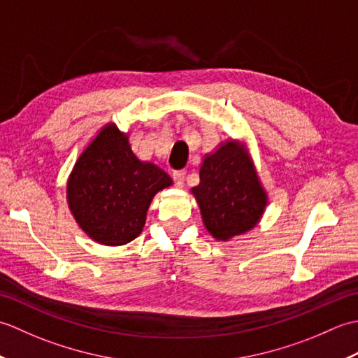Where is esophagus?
Here are the masks:
<instances>
[{
  "instance_id": "esophagus-1",
  "label": "esophagus",
  "mask_w": 358,
  "mask_h": 358,
  "mask_svg": "<svg viewBox=\"0 0 358 358\" xmlns=\"http://www.w3.org/2000/svg\"><path fill=\"white\" fill-rule=\"evenodd\" d=\"M172 177L175 180V183H177V186H183L185 185V180H186V171L181 169V171H175L172 173Z\"/></svg>"
}]
</instances>
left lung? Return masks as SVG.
Wrapping results in <instances>:
<instances>
[{
	"label": "left lung",
	"mask_w": 358,
	"mask_h": 358,
	"mask_svg": "<svg viewBox=\"0 0 358 358\" xmlns=\"http://www.w3.org/2000/svg\"><path fill=\"white\" fill-rule=\"evenodd\" d=\"M203 224L218 241H227L260 223L268 194L245 144L227 140L204 157L200 185L191 189Z\"/></svg>",
	"instance_id": "1"
}]
</instances>
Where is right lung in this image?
I'll list each match as a JSON object with an SVG mask.
<instances>
[{
	"label": "right lung",
	"instance_id": "1",
	"mask_svg": "<svg viewBox=\"0 0 358 358\" xmlns=\"http://www.w3.org/2000/svg\"><path fill=\"white\" fill-rule=\"evenodd\" d=\"M172 185L157 164L136 158L129 135L109 123L75 162L66 199L87 237L104 246H121L138 237L152 199Z\"/></svg>",
	"mask_w": 358,
	"mask_h": 358
}]
</instances>
